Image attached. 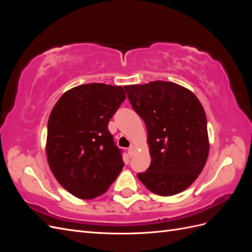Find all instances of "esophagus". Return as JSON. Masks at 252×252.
I'll return each mask as SVG.
<instances>
[{
    "label": "esophagus",
    "mask_w": 252,
    "mask_h": 252,
    "mask_svg": "<svg viewBox=\"0 0 252 252\" xmlns=\"http://www.w3.org/2000/svg\"><path fill=\"white\" fill-rule=\"evenodd\" d=\"M135 154V148H134V146H130L128 148V156L129 157H133V155Z\"/></svg>",
    "instance_id": "34e87169"
}]
</instances>
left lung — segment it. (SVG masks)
<instances>
[{
	"label": "left lung",
	"instance_id": "8db88e82",
	"mask_svg": "<svg viewBox=\"0 0 252 252\" xmlns=\"http://www.w3.org/2000/svg\"><path fill=\"white\" fill-rule=\"evenodd\" d=\"M134 111L147 129L151 162L138 173L151 192L169 196L184 191L207 162V119L189 89L166 81L124 86Z\"/></svg>",
	"mask_w": 252,
	"mask_h": 252
}]
</instances>
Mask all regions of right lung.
<instances>
[{
    "mask_svg": "<svg viewBox=\"0 0 252 252\" xmlns=\"http://www.w3.org/2000/svg\"><path fill=\"white\" fill-rule=\"evenodd\" d=\"M125 98L122 86L84 84L66 91L50 112L46 141L50 170L79 199L103 194L123 169L108 123Z\"/></svg>",
    "mask_w": 252,
    "mask_h": 252,
    "instance_id": "obj_1",
    "label": "right lung"
}]
</instances>
